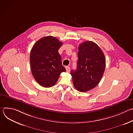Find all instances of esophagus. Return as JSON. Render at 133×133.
<instances>
[{
	"label": "esophagus",
	"instance_id": "1",
	"mask_svg": "<svg viewBox=\"0 0 133 133\" xmlns=\"http://www.w3.org/2000/svg\"><path fill=\"white\" fill-rule=\"evenodd\" d=\"M70 67H69V66H67V67H66V71H67V72H69V71H70Z\"/></svg>",
	"mask_w": 133,
	"mask_h": 133
}]
</instances>
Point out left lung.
I'll use <instances>...</instances> for the list:
<instances>
[{
  "label": "left lung",
  "instance_id": "8db88e82",
  "mask_svg": "<svg viewBox=\"0 0 133 133\" xmlns=\"http://www.w3.org/2000/svg\"><path fill=\"white\" fill-rule=\"evenodd\" d=\"M77 66L70 74L75 88L86 92L95 87L103 76L106 61L100 47L91 41H86L78 47Z\"/></svg>",
  "mask_w": 133,
  "mask_h": 133
}]
</instances>
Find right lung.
I'll use <instances>...</instances> for the list:
<instances>
[{"mask_svg": "<svg viewBox=\"0 0 133 133\" xmlns=\"http://www.w3.org/2000/svg\"><path fill=\"white\" fill-rule=\"evenodd\" d=\"M62 45L56 37L48 36L38 41L31 50V71L36 81L43 87L54 86L60 74L66 71L58 53Z\"/></svg>", "mask_w": 133, "mask_h": 133, "instance_id": "1", "label": "right lung"}]
</instances>
